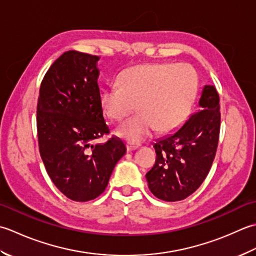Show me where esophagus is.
I'll use <instances>...</instances> for the list:
<instances>
[{
  "label": "esophagus",
  "instance_id": "34e87169",
  "mask_svg": "<svg viewBox=\"0 0 256 256\" xmlns=\"http://www.w3.org/2000/svg\"><path fill=\"white\" fill-rule=\"evenodd\" d=\"M139 147L138 144H134V142H127L126 144V148L128 151H132L134 149H137Z\"/></svg>",
  "mask_w": 256,
  "mask_h": 256
}]
</instances>
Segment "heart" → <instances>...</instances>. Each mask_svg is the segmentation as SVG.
Masks as SVG:
<instances>
[{
  "instance_id": "heart-1",
  "label": "heart",
  "mask_w": 256,
  "mask_h": 256,
  "mask_svg": "<svg viewBox=\"0 0 256 256\" xmlns=\"http://www.w3.org/2000/svg\"><path fill=\"white\" fill-rule=\"evenodd\" d=\"M198 92V76L188 64H146L132 67L119 76V85L100 95L104 112L122 122L137 105L139 114L117 129L130 142L138 144L152 134L179 128L191 112Z\"/></svg>"
}]
</instances>
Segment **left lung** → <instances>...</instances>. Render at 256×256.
Returning a JSON list of instances; mask_svg holds the SVG:
<instances>
[{
	"mask_svg": "<svg viewBox=\"0 0 256 256\" xmlns=\"http://www.w3.org/2000/svg\"><path fill=\"white\" fill-rule=\"evenodd\" d=\"M214 86L203 87L199 109L174 134L154 144L156 162L146 178L154 196L166 202L184 200L204 181L216 157L221 114Z\"/></svg>",
	"mask_w": 256,
	"mask_h": 256,
	"instance_id": "left-lung-1",
	"label": "left lung"
}]
</instances>
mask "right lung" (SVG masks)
Instances as JSON below:
<instances>
[{
  "mask_svg": "<svg viewBox=\"0 0 256 256\" xmlns=\"http://www.w3.org/2000/svg\"><path fill=\"white\" fill-rule=\"evenodd\" d=\"M98 60L95 55L65 52L40 88L36 124L40 157L57 189L77 202L100 196L126 154L116 137L92 144L109 134L98 87Z\"/></svg>",
  "mask_w": 256,
  "mask_h": 256,
  "instance_id": "obj_1",
  "label": "right lung"
}]
</instances>
